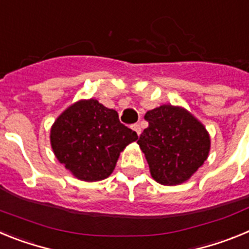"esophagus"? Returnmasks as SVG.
Masks as SVG:
<instances>
[{"mask_svg": "<svg viewBox=\"0 0 249 249\" xmlns=\"http://www.w3.org/2000/svg\"><path fill=\"white\" fill-rule=\"evenodd\" d=\"M132 128H133V131H136V133H137L138 136L141 135V132H142V129H141V126L138 124V123H135L133 126H132Z\"/></svg>", "mask_w": 249, "mask_h": 249, "instance_id": "esophagus-1", "label": "esophagus"}]
</instances>
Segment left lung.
Listing matches in <instances>:
<instances>
[{"label":"left lung","mask_w":249,"mask_h":249,"mask_svg":"<svg viewBox=\"0 0 249 249\" xmlns=\"http://www.w3.org/2000/svg\"><path fill=\"white\" fill-rule=\"evenodd\" d=\"M144 120L148 127L137 143L146 156L153 179L163 186L190 179L210 153L206 127L187 109L172 105L151 109Z\"/></svg>","instance_id":"left-lung-1"}]
</instances>
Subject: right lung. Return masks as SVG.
I'll return each mask as SVG.
<instances>
[{
	"label": "right lung",
	"mask_w": 249,
	"mask_h": 249,
	"mask_svg": "<svg viewBox=\"0 0 249 249\" xmlns=\"http://www.w3.org/2000/svg\"><path fill=\"white\" fill-rule=\"evenodd\" d=\"M59 163L81 181H102L113 172L120 153L138 138L114 109L97 100H81L59 114L51 128Z\"/></svg>",
	"instance_id": "obj_1"
}]
</instances>
